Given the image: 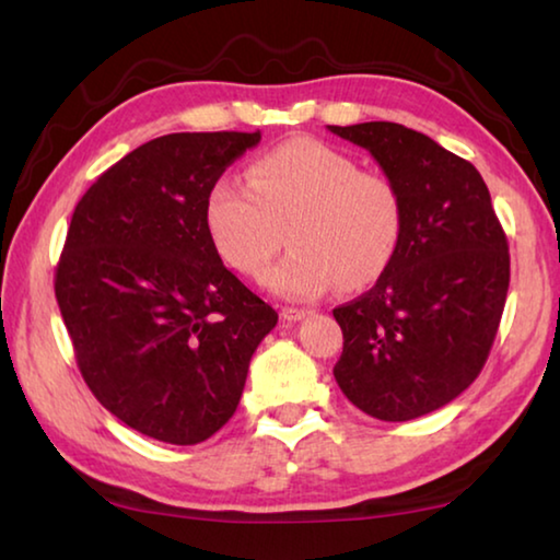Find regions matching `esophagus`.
Returning a JSON list of instances; mask_svg holds the SVG:
<instances>
[{"instance_id":"esophagus-1","label":"esophagus","mask_w":560,"mask_h":560,"mask_svg":"<svg viewBox=\"0 0 560 560\" xmlns=\"http://www.w3.org/2000/svg\"><path fill=\"white\" fill-rule=\"evenodd\" d=\"M311 314L308 308H296V306H283L281 308V318L283 320H301V318H306Z\"/></svg>"}]
</instances>
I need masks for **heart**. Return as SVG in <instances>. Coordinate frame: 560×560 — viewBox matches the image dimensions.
<instances>
[{
  "label": "heart",
  "mask_w": 560,
  "mask_h": 560,
  "mask_svg": "<svg viewBox=\"0 0 560 560\" xmlns=\"http://www.w3.org/2000/svg\"><path fill=\"white\" fill-rule=\"evenodd\" d=\"M207 234L220 257L259 279L283 244L291 252L267 277L287 299L358 291L390 267L402 242V195L387 175L368 173L343 150L291 138L207 192Z\"/></svg>",
  "instance_id": "obj_1"
}]
</instances>
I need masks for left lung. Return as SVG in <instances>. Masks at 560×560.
Masks as SVG:
<instances>
[{"label":"left lung","mask_w":560,"mask_h":560,"mask_svg":"<svg viewBox=\"0 0 560 560\" xmlns=\"http://www.w3.org/2000/svg\"><path fill=\"white\" fill-rule=\"evenodd\" d=\"M371 153L402 195L405 226L375 287L334 308L336 383L358 410L405 422L477 381L509 291V244L477 167L400 122L328 126Z\"/></svg>","instance_id":"8db88e82"}]
</instances>
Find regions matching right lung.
<instances>
[{
    "mask_svg": "<svg viewBox=\"0 0 560 560\" xmlns=\"http://www.w3.org/2000/svg\"><path fill=\"white\" fill-rule=\"evenodd\" d=\"M261 132H170L108 167L75 205L54 291L83 381L148 438L197 444L234 415L277 311L224 267L210 187Z\"/></svg>",
    "mask_w": 560,
    "mask_h": 560,
    "instance_id": "obj_1",
    "label": "right lung"
}]
</instances>
